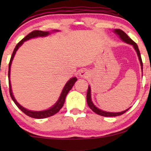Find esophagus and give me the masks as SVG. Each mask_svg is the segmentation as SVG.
<instances>
[{
    "mask_svg": "<svg viewBox=\"0 0 151 151\" xmlns=\"http://www.w3.org/2000/svg\"><path fill=\"white\" fill-rule=\"evenodd\" d=\"M79 75L82 78H88V76H89V73L86 69H82L80 71Z\"/></svg>",
    "mask_w": 151,
    "mask_h": 151,
    "instance_id": "1",
    "label": "esophagus"
}]
</instances>
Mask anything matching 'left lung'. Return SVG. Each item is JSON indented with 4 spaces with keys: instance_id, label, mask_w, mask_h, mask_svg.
<instances>
[{
    "instance_id": "obj_1",
    "label": "left lung",
    "mask_w": 151,
    "mask_h": 151,
    "mask_svg": "<svg viewBox=\"0 0 151 151\" xmlns=\"http://www.w3.org/2000/svg\"><path fill=\"white\" fill-rule=\"evenodd\" d=\"M114 32L115 34H117L119 36V38H120L124 42H125L126 43H128V44L132 45L134 47V49H135L136 52H137V54L138 55V58H139V60L140 62V65H141V68H142V71L143 70V63H142V58H141V55H140V52L139 50V48H138L137 45L134 42L133 40H131V38H130L128 35L126 34L124 32H123L122 30L121 29H115ZM91 87L90 86H88V91H87V94H86V101H87V104L89 106V108L91 109V110L95 112L97 114L102 115V116L104 117H115V116H118V115H121L124 114V113L127 112V111L129 110V109H127V110L122 111V112H117V113H113V112H106V111H104L102 110H100L98 108L95 106L93 103L92 100H91Z\"/></svg>"
}]
</instances>
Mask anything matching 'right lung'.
<instances>
[{"instance_id": "obj_1", "label": "right lung", "mask_w": 151, "mask_h": 151, "mask_svg": "<svg viewBox=\"0 0 151 151\" xmlns=\"http://www.w3.org/2000/svg\"><path fill=\"white\" fill-rule=\"evenodd\" d=\"M58 30H56L55 32H58ZM55 32V30L53 31ZM49 34H50V32H42V31H39V30H35L33 31L31 33H29L27 36H26L24 38L20 41L16 45L15 48H14V50L13 51V53H12L11 59H10L9 63V71H8V78H9V93L10 96L13 101L15 103L16 106H17L18 108H19L20 110H21L24 113H25L27 115L31 117H33V118H37V119H42V118H46V117L52 116V115H55V113H57L58 111L62 109V107L63 106L64 103H65L66 96L70 90L71 89L73 86L75 84V82L77 81V78L76 77L72 78L70 79L69 81H68L67 83H66L65 86H64L63 91H62L60 96L58 99V100L57 101V102L53 105L52 107H51L50 109H47V110L45 111H30L28 110V109H26L24 108L23 106H22L20 104H18L17 101L16 100L15 98H14L13 96V93H12V86H11V82H10V69H11V65L12 60H13L14 55L16 54V51L18 50V48L21 46V45L23 44L24 41H27L29 40L31 38H37V37H44L48 36Z\"/></svg>"}]
</instances>
